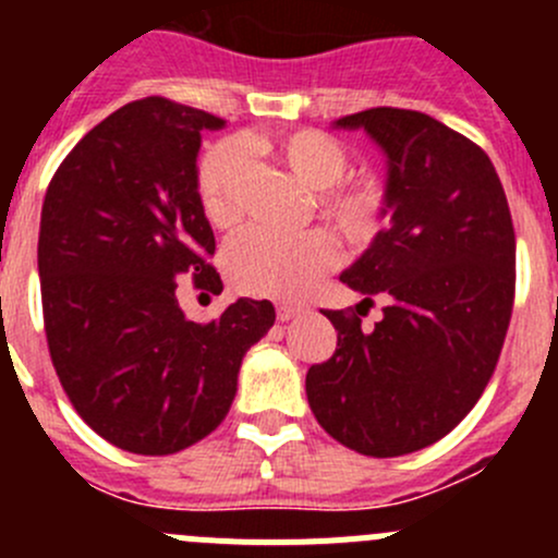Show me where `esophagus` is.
<instances>
[{
    "instance_id": "obj_1",
    "label": "esophagus",
    "mask_w": 558,
    "mask_h": 558,
    "mask_svg": "<svg viewBox=\"0 0 558 558\" xmlns=\"http://www.w3.org/2000/svg\"><path fill=\"white\" fill-rule=\"evenodd\" d=\"M275 313H278V320H291L296 318V315H302L300 305H289V302H278V307H275Z\"/></svg>"
}]
</instances>
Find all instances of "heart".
<instances>
[{"instance_id": "b5f03b06", "label": "heart", "mask_w": 558, "mask_h": 558, "mask_svg": "<svg viewBox=\"0 0 558 558\" xmlns=\"http://www.w3.org/2000/svg\"><path fill=\"white\" fill-rule=\"evenodd\" d=\"M269 150L289 167L307 189L318 191V210L348 243L367 245L380 232L388 207V191L378 174L342 178L351 165L345 145L318 129L280 134ZM240 145L221 143L207 150L196 170V196L213 227H232L240 216L238 180ZM337 247L318 229L296 234L247 229L223 251L229 280L245 294L294 300L331 269Z\"/></svg>"}]
</instances>
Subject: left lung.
Wrapping results in <instances>:
<instances>
[{"instance_id":"8db88e82","label":"left lung","mask_w":558,"mask_h":558,"mask_svg":"<svg viewBox=\"0 0 558 558\" xmlns=\"http://www.w3.org/2000/svg\"><path fill=\"white\" fill-rule=\"evenodd\" d=\"M364 129L386 156L388 227L340 280L385 300L373 332L355 313L329 362L307 369V402L342 446L375 459L432 446L475 408L497 367L515 291V234L492 159L426 112L373 107Z\"/></svg>"}]
</instances>
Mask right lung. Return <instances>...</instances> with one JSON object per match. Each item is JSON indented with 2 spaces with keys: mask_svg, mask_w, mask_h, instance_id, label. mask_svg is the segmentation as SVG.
<instances>
[{
  "mask_svg": "<svg viewBox=\"0 0 558 558\" xmlns=\"http://www.w3.org/2000/svg\"><path fill=\"white\" fill-rule=\"evenodd\" d=\"M223 118L170 99L123 105L56 170L39 218V289L56 375L83 421L129 453L167 456L227 418L243 356L275 324L238 300L210 324L180 311V275L223 289L196 196L202 132Z\"/></svg>",
  "mask_w": 558,
  "mask_h": 558,
  "instance_id": "add662e5",
  "label": "right lung"
}]
</instances>
